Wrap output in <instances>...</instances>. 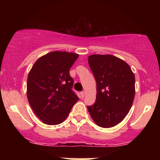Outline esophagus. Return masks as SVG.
Here are the masks:
<instances>
[{"mask_svg": "<svg viewBox=\"0 0 160 160\" xmlns=\"http://www.w3.org/2000/svg\"><path fill=\"white\" fill-rule=\"evenodd\" d=\"M80 95H81L82 98H83V97L85 96V92H81V93H80Z\"/></svg>", "mask_w": 160, "mask_h": 160, "instance_id": "esophagus-1", "label": "esophagus"}]
</instances>
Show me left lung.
<instances>
[{"mask_svg": "<svg viewBox=\"0 0 160 160\" xmlns=\"http://www.w3.org/2000/svg\"><path fill=\"white\" fill-rule=\"evenodd\" d=\"M88 62L97 86L96 100L88 111L98 126L113 127L123 120L132 105L135 74L126 62L112 55H91Z\"/></svg>", "mask_w": 160, "mask_h": 160, "instance_id": "8db88e82", "label": "left lung"}]
</instances>
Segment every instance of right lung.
Masks as SVG:
<instances>
[{
  "instance_id": "1",
  "label": "right lung",
  "mask_w": 160,
  "mask_h": 160,
  "mask_svg": "<svg viewBox=\"0 0 160 160\" xmlns=\"http://www.w3.org/2000/svg\"><path fill=\"white\" fill-rule=\"evenodd\" d=\"M79 55L52 51L40 57L29 71L27 97L37 117L47 125L65 120L79 98L71 90L70 68Z\"/></svg>"
}]
</instances>
